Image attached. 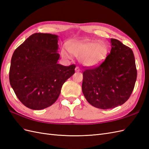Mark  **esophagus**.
<instances>
[{
  "label": "esophagus",
  "instance_id": "34e87169",
  "mask_svg": "<svg viewBox=\"0 0 149 149\" xmlns=\"http://www.w3.org/2000/svg\"><path fill=\"white\" fill-rule=\"evenodd\" d=\"M75 72H80L81 71V69H80L79 67H76L75 68Z\"/></svg>",
  "mask_w": 149,
  "mask_h": 149
}]
</instances>
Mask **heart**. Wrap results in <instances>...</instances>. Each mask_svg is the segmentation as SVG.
Segmentation results:
<instances>
[{"label":"heart","mask_w":149,"mask_h":149,"mask_svg":"<svg viewBox=\"0 0 149 149\" xmlns=\"http://www.w3.org/2000/svg\"><path fill=\"white\" fill-rule=\"evenodd\" d=\"M108 48L104 42L96 40L68 41L61 49V55L66 59L72 55L79 58L83 65L94 67L101 64L108 55Z\"/></svg>","instance_id":"b5f03b06"}]
</instances>
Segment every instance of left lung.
<instances>
[{"label":"left lung","mask_w":149,"mask_h":149,"mask_svg":"<svg viewBox=\"0 0 149 149\" xmlns=\"http://www.w3.org/2000/svg\"><path fill=\"white\" fill-rule=\"evenodd\" d=\"M111 52L100 66L83 72L82 90L89 104L106 109L121 106L130 96L136 80L132 49L111 38Z\"/></svg>","instance_id":"8db88e82"}]
</instances>
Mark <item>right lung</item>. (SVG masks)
Instances as JSON below:
<instances>
[{"label": "right lung", "instance_id": "1", "mask_svg": "<svg viewBox=\"0 0 149 149\" xmlns=\"http://www.w3.org/2000/svg\"><path fill=\"white\" fill-rule=\"evenodd\" d=\"M58 35L36 33L13 55L10 84L19 101L31 109H43L52 105L63 83L75 73L74 65L65 67L58 63Z\"/></svg>", "mask_w": 149, "mask_h": 149}]
</instances>
